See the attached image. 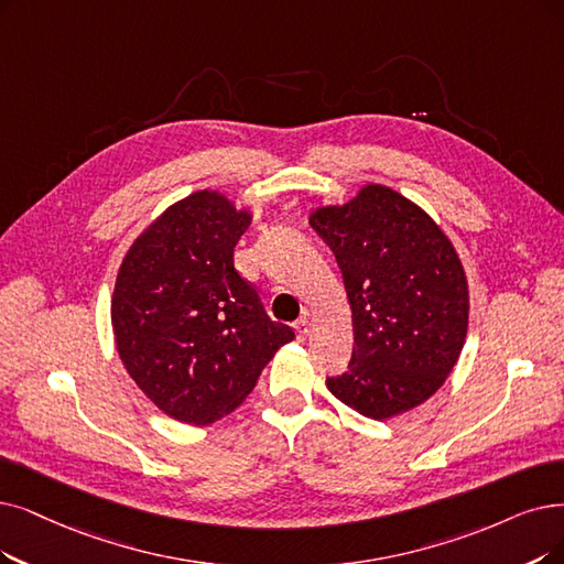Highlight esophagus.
<instances>
[{"label":"esophagus","instance_id":"obj_1","mask_svg":"<svg viewBox=\"0 0 564 564\" xmlns=\"http://www.w3.org/2000/svg\"><path fill=\"white\" fill-rule=\"evenodd\" d=\"M294 328H296L299 337H307V335H310V330H312V322H310L307 317H301V319L294 324Z\"/></svg>","mask_w":564,"mask_h":564}]
</instances>
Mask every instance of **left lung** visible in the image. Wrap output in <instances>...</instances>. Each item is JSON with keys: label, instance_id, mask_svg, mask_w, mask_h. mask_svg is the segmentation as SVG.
<instances>
[{"label": "left lung", "instance_id": "1", "mask_svg": "<svg viewBox=\"0 0 564 564\" xmlns=\"http://www.w3.org/2000/svg\"><path fill=\"white\" fill-rule=\"evenodd\" d=\"M312 229L343 270L354 351L328 391L375 421L419 408L452 375L465 345L469 291L437 221L384 185L312 210Z\"/></svg>", "mask_w": 564, "mask_h": 564}]
</instances>
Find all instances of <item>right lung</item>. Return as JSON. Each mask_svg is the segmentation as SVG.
<instances>
[{
	"label": "right lung",
	"instance_id": "add662e5",
	"mask_svg": "<svg viewBox=\"0 0 564 564\" xmlns=\"http://www.w3.org/2000/svg\"><path fill=\"white\" fill-rule=\"evenodd\" d=\"M250 221L224 194L194 192L133 240L118 270L110 322L122 366L175 421L206 425L234 412L294 340L234 265Z\"/></svg>",
	"mask_w": 564,
	"mask_h": 564
}]
</instances>
